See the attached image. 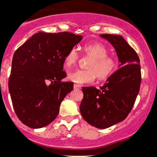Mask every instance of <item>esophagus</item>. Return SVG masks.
<instances>
[{"instance_id": "34e87169", "label": "esophagus", "mask_w": 157, "mask_h": 157, "mask_svg": "<svg viewBox=\"0 0 157 157\" xmlns=\"http://www.w3.org/2000/svg\"><path fill=\"white\" fill-rule=\"evenodd\" d=\"M80 87H81V86L80 85H79V84H74V88L75 89H80Z\"/></svg>"}]
</instances>
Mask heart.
I'll list each match as a JSON object with an SVG mask.
<instances>
[{
  "instance_id": "b5f03b06",
  "label": "heart",
  "mask_w": 157,
  "mask_h": 157,
  "mask_svg": "<svg viewBox=\"0 0 157 157\" xmlns=\"http://www.w3.org/2000/svg\"><path fill=\"white\" fill-rule=\"evenodd\" d=\"M83 52L91 59L87 65V70H72L68 74V79L77 84L91 83L98 78L101 80L108 79L115 71L118 61L112 56H108V50L100 42L86 44L83 47ZM79 59V54L76 48H71L64 57L67 67L74 66Z\"/></svg>"
}]
</instances>
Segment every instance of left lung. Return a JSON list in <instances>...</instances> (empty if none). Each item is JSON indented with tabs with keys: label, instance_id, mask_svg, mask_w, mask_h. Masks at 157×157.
<instances>
[{
	"label": "left lung",
	"instance_id": "1",
	"mask_svg": "<svg viewBox=\"0 0 157 157\" xmlns=\"http://www.w3.org/2000/svg\"><path fill=\"white\" fill-rule=\"evenodd\" d=\"M114 46L120 68L107 79L100 89L83 87L80 111L83 119L98 128H106L122 121L136 101L141 84L140 58L121 36L102 34Z\"/></svg>",
	"mask_w": 157,
	"mask_h": 157
}]
</instances>
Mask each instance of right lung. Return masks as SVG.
<instances>
[{
	"label": "right lung",
	"instance_id": "add662e5",
	"mask_svg": "<svg viewBox=\"0 0 157 157\" xmlns=\"http://www.w3.org/2000/svg\"><path fill=\"white\" fill-rule=\"evenodd\" d=\"M71 32H38L14 52L8 88L14 110L27 126L39 128L52 122L73 82L61 81L64 57L80 42Z\"/></svg>",
	"mask_w": 157,
	"mask_h": 157
}]
</instances>
